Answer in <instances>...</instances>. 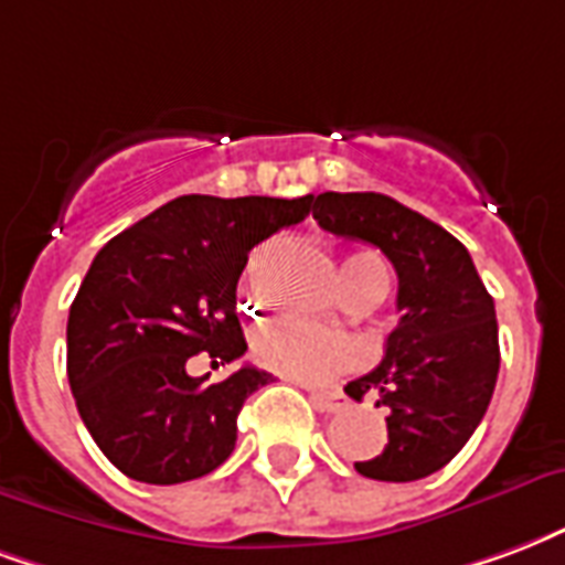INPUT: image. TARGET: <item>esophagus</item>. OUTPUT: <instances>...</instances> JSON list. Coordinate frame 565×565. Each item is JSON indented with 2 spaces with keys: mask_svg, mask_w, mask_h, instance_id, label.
<instances>
[{
  "mask_svg": "<svg viewBox=\"0 0 565 565\" xmlns=\"http://www.w3.org/2000/svg\"><path fill=\"white\" fill-rule=\"evenodd\" d=\"M311 404L320 413H338L347 407V395L341 388H315L311 392Z\"/></svg>",
  "mask_w": 565,
  "mask_h": 565,
  "instance_id": "obj_1",
  "label": "esophagus"
}]
</instances>
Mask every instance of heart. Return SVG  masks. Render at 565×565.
I'll use <instances>...</instances> for the list:
<instances>
[{
  "mask_svg": "<svg viewBox=\"0 0 565 565\" xmlns=\"http://www.w3.org/2000/svg\"><path fill=\"white\" fill-rule=\"evenodd\" d=\"M338 281L350 299L377 302L388 287V266L374 250H347L338 260ZM250 350L260 365L294 380H323L362 359V344L356 338L302 320L263 326L250 341Z\"/></svg>",
  "mask_w": 565,
  "mask_h": 565,
  "instance_id": "b5f03b06",
  "label": "heart"
}]
</instances>
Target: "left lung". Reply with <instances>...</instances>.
Returning <instances> with one entry per match:
<instances>
[{"label":"left lung","instance_id":"8db88e82","mask_svg":"<svg viewBox=\"0 0 565 565\" xmlns=\"http://www.w3.org/2000/svg\"><path fill=\"white\" fill-rule=\"evenodd\" d=\"M317 224L386 254L398 271V326L371 374L347 383V395L377 398L386 411L383 452L356 461L380 482L437 473L479 428L500 371L494 299L470 250L419 212L374 191L311 198Z\"/></svg>","mask_w":565,"mask_h":565}]
</instances>
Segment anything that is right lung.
Segmentation results:
<instances>
[{
	"instance_id": "add662e5",
	"label": "right lung",
	"mask_w": 565,
	"mask_h": 565,
	"mask_svg": "<svg viewBox=\"0 0 565 565\" xmlns=\"http://www.w3.org/2000/svg\"><path fill=\"white\" fill-rule=\"evenodd\" d=\"M311 212V194H188L104 245L68 315V383L113 467L146 484L191 482L227 461L236 416L271 374L254 365L206 383L188 359L248 350L236 284L248 250ZM215 362V365H218Z\"/></svg>"
}]
</instances>
